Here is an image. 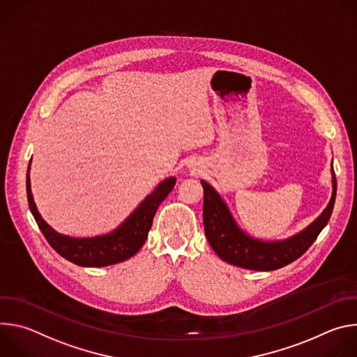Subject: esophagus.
Returning a JSON list of instances; mask_svg holds the SVG:
<instances>
[{
	"label": "esophagus",
	"instance_id": "esophagus-1",
	"mask_svg": "<svg viewBox=\"0 0 357 357\" xmlns=\"http://www.w3.org/2000/svg\"><path fill=\"white\" fill-rule=\"evenodd\" d=\"M189 169L193 172V174H197V172H200V169H199V167H196L195 164H190L189 165Z\"/></svg>",
	"mask_w": 357,
	"mask_h": 357
}]
</instances>
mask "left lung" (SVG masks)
<instances>
[{
    "instance_id": "1",
    "label": "left lung",
    "mask_w": 357,
    "mask_h": 357,
    "mask_svg": "<svg viewBox=\"0 0 357 357\" xmlns=\"http://www.w3.org/2000/svg\"><path fill=\"white\" fill-rule=\"evenodd\" d=\"M331 175L332 193L326 208L307 227L281 240H263L241 229L220 193L202 179L200 183L205 190L203 225L211 247L223 261L254 271H273L295 261L311 247L331 219L336 197L333 167Z\"/></svg>"
}]
</instances>
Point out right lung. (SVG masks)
Returning <instances> with one entry per match:
<instances>
[{
	"label": "right lung",
	"mask_w": 357,
	"mask_h": 357,
	"mask_svg": "<svg viewBox=\"0 0 357 357\" xmlns=\"http://www.w3.org/2000/svg\"><path fill=\"white\" fill-rule=\"evenodd\" d=\"M31 161L26 174V195L31 213L52 248H55L63 259L82 267H106L123 263L137 254L148 237L152 219H154L158 206L172 192L176 183L175 176H168L161 181L154 190L146 195L139 205L112 231L93 237H73L56 231L43 220L39 213L31 190Z\"/></svg>",
	"instance_id": "1"
}]
</instances>
